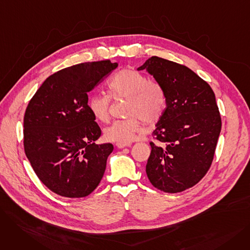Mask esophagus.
Here are the masks:
<instances>
[{
    "mask_svg": "<svg viewBox=\"0 0 250 250\" xmlns=\"http://www.w3.org/2000/svg\"><path fill=\"white\" fill-rule=\"evenodd\" d=\"M130 146H132V143H117L116 144V147L120 149L125 148V147H130Z\"/></svg>",
    "mask_w": 250,
    "mask_h": 250,
    "instance_id": "34e87169",
    "label": "esophagus"
}]
</instances>
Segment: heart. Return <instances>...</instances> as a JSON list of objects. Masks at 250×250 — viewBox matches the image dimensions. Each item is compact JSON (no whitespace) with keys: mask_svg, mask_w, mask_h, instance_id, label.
<instances>
[{"mask_svg":"<svg viewBox=\"0 0 250 250\" xmlns=\"http://www.w3.org/2000/svg\"><path fill=\"white\" fill-rule=\"evenodd\" d=\"M107 90L113 100L127 99L125 114L129 116L114 122L104 130L108 141L130 143L144 132L143 122L153 125L164 111L166 97L162 85L138 71L125 69L117 72L108 82ZM109 108L108 96L94 94L88 99L90 113L100 123L108 122Z\"/></svg>","mask_w":250,"mask_h":250,"instance_id":"b5f03b06","label":"heart"}]
</instances>
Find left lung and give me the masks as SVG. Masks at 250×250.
<instances>
[{
	"mask_svg": "<svg viewBox=\"0 0 250 250\" xmlns=\"http://www.w3.org/2000/svg\"><path fill=\"white\" fill-rule=\"evenodd\" d=\"M147 70L165 92L166 108L156 125L146 172L152 185L176 193L195 186L212 165L221 132L216 97L188 67L158 57L138 68Z\"/></svg>",
	"mask_w": 250,
	"mask_h": 250,
	"instance_id": "obj_1",
	"label": "left lung"
}]
</instances>
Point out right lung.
I'll return each mask as SVG.
<instances>
[{"instance_id":"1","label":"right lung","mask_w":250,"mask_h":250,"mask_svg":"<svg viewBox=\"0 0 250 250\" xmlns=\"http://www.w3.org/2000/svg\"><path fill=\"white\" fill-rule=\"evenodd\" d=\"M117 62H82L50 75L24 114V151L37 177L64 198H84L99 185L112 144L97 145L101 129L88 109V93Z\"/></svg>"}]
</instances>
